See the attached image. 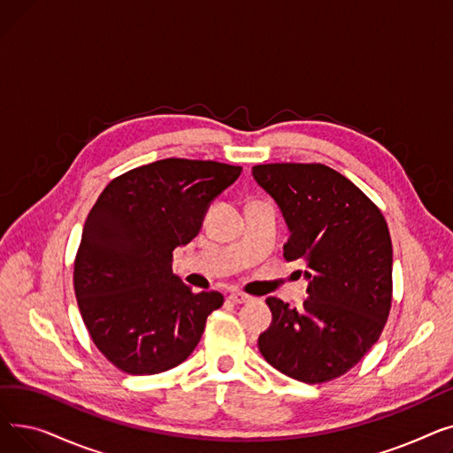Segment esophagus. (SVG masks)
I'll list each match as a JSON object with an SVG mask.
<instances>
[{
	"mask_svg": "<svg viewBox=\"0 0 453 453\" xmlns=\"http://www.w3.org/2000/svg\"><path fill=\"white\" fill-rule=\"evenodd\" d=\"M229 299H231L233 303H236V304H242V303H250V301H251V297L246 296V294H242V292H231V294H229Z\"/></svg>",
	"mask_w": 453,
	"mask_h": 453,
	"instance_id": "esophagus-1",
	"label": "esophagus"
}]
</instances>
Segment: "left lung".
<instances>
[{
  "label": "left lung",
  "mask_w": 453,
  "mask_h": 453,
  "mask_svg": "<svg viewBox=\"0 0 453 453\" xmlns=\"http://www.w3.org/2000/svg\"><path fill=\"white\" fill-rule=\"evenodd\" d=\"M290 231L284 258L304 260L306 301L268 297L270 326L258 350L277 371L306 384L347 372L378 342L391 308L393 250L378 207L345 176L319 163L251 169Z\"/></svg>",
  "instance_id": "left-lung-1"
}]
</instances>
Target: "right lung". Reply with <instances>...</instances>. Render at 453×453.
Returning a JSON list of instances; mask_svg holds the SVG:
<instances>
[{"instance_id":"1","label":"right lung","mask_w":453,"mask_h":453,"mask_svg":"<svg viewBox=\"0 0 453 453\" xmlns=\"http://www.w3.org/2000/svg\"><path fill=\"white\" fill-rule=\"evenodd\" d=\"M241 166L169 157L115 178L89 211L75 260V296L93 343L128 374L188 358L220 292L193 294L173 251L198 234L212 200Z\"/></svg>"}]
</instances>
